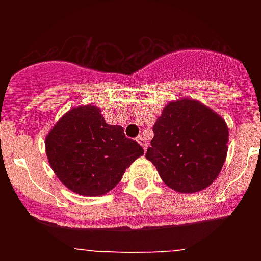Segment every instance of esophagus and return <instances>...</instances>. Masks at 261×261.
<instances>
[{"instance_id":"esophagus-1","label":"esophagus","mask_w":261,"mask_h":261,"mask_svg":"<svg viewBox=\"0 0 261 261\" xmlns=\"http://www.w3.org/2000/svg\"><path fill=\"white\" fill-rule=\"evenodd\" d=\"M136 141H137L138 144H140L142 147H144V151H146V149H147V142L145 141V138L142 137V136H138V137L136 138Z\"/></svg>"}]
</instances>
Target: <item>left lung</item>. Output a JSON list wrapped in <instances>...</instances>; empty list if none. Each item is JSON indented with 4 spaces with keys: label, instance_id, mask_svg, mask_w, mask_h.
Segmentation results:
<instances>
[{
    "label": "left lung",
    "instance_id": "left-lung-1",
    "mask_svg": "<svg viewBox=\"0 0 261 261\" xmlns=\"http://www.w3.org/2000/svg\"><path fill=\"white\" fill-rule=\"evenodd\" d=\"M146 159L166 186L195 193L211 186L225 165L229 128L208 106L181 98L165 106L153 126Z\"/></svg>",
    "mask_w": 261,
    "mask_h": 261
}]
</instances>
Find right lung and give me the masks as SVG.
I'll use <instances>...</instances> for the list:
<instances>
[{
    "mask_svg": "<svg viewBox=\"0 0 261 261\" xmlns=\"http://www.w3.org/2000/svg\"><path fill=\"white\" fill-rule=\"evenodd\" d=\"M45 154L53 172L71 192L102 196L117 186L144 149L106 123L102 110L84 105L69 110L45 137Z\"/></svg>",
    "mask_w": 261,
    "mask_h": 261,
    "instance_id": "right-lung-1",
    "label": "right lung"
}]
</instances>
